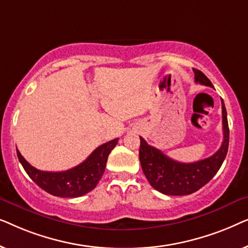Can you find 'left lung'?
Returning <instances> with one entry per match:
<instances>
[{
    "label": "left lung",
    "mask_w": 248,
    "mask_h": 248,
    "mask_svg": "<svg viewBox=\"0 0 248 248\" xmlns=\"http://www.w3.org/2000/svg\"><path fill=\"white\" fill-rule=\"evenodd\" d=\"M195 82L213 87L211 81L201 71L193 69ZM223 141L221 147L211 157L191 164L176 161L159 149L149 145L140 137L139 157L142 170L155 189L166 195H188L203 187L213 178L225 160L229 145V126L225 103L221 99Z\"/></svg>",
    "instance_id": "obj_1"
}]
</instances>
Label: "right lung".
<instances>
[{
  "label": "right lung",
  "mask_w": 248,
  "mask_h": 248,
  "mask_svg": "<svg viewBox=\"0 0 248 248\" xmlns=\"http://www.w3.org/2000/svg\"><path fill=\"white\" fill-rule=\"evenodd\" d=\"M118 139L98 147L83 162L65 171H43L32 167L18 149L19 161L27 174L40 188L60 198H79L96 187L106 168L107 158L116 147Z\"/></svg>",
  "instance_id": "1"
}]
</instances>
